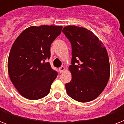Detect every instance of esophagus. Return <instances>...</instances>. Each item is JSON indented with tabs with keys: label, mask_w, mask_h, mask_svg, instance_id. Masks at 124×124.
I'll list each match as a JSON object with an SVG mask.
<instances>
[{
	"label": "esophagus",
	"mask_w": 124,
	"mask_h": 124,
	"mask_svg": "<svg viewBox=\"0 0 124 124\" xmlns=\"http://www.w3.org/2000/svg\"><path fill=\"white\" fill-rule=\"evenodd\" d=\"M58 70H59V72L60 73L63 72L65 70V68L64 67V66H61L60 68H59V69H58Z\"/></svg>",
	"instance_id": "34e87169"
}]
</instances>
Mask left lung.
<instances>
[{"label":"left lung","instance_id":"left-lung-1","mask_svg":"<svg viewBox=\"0 0 124 124\" xmlns=\"http://www.w3.org/2000/svg\"><path fill=\"white\" fill-rule=\"evenodd\" d=\"M62 32L72 45V80L66 84L68 96L80 102L98 98L108 82L110 66L103 43L91 31L70 25Z\"/></svg>","mask_w":124,"mask_h":124}]
</instances>
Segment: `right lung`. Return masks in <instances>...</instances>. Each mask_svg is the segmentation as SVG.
I'll list each match as a JSON object with an SVG mask.
<instances>
[{"label": "right lung", "mask_w": 124, "mask_h": 124, "mask_svg": "<svg viewBox=\"0 0 124 124\" xmlns=\"http://www.w3.org/2000/svg\"><path fill=\"white\" fill-rule=\"evenodd\" d=\"M62 29V26H32L23 31L12 44L8 72L13 85L25 98L38 100L50 92L58 73L46 60L50 57L52 42Z\"/></svg>", "instance_id": "obj_1"}]
</instances>
